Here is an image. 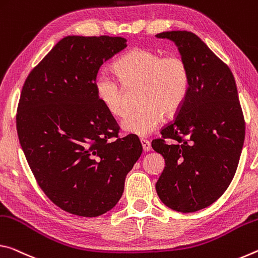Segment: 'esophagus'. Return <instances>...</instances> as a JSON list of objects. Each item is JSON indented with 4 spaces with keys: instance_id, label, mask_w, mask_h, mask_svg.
<instances>
[{
    "instance_id": "34e87169",
    "label": "esophagus",
    "mask_w": 258,
    "mask_h": 258,
    "mask_svg": "<svg viewBox=\"0 0 258 258\" xmlns=\"http://www.w3.org/2000/svg\"><path fill=\"white\" fill-rule=\"evenodd\" d=\"M141 143L143 145V150H144V152L151 151V143L147 141V139H141Z\"/></svg>"
}]
</instances>
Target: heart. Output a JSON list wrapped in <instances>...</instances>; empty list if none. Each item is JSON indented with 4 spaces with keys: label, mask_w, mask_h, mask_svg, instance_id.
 <instances>
[{
    "label": "heart",
    "mask_w": 258,
    "mask_h": 258,
    "mask_svg": "<svg viewBox=\"0 0 258 258\" xmlns=\"http://www.w3.org/2000/svg\"><path fill=\"white\" fill-rule=\"evenodd\" d=\"M120 80L109 73H99L95 80L98 100L111 115L124 114L123 84L143 83L139 104L121 121L125 134L149 136L161 123L163 115H172L183 106L189 90V71L186 61L177 54L162 56L155 50L135 48L114 64Z\"/></svg>",
    "instance_id": "obj_1"
}]
</instances>
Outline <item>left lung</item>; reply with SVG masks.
Wrapping results in <instances>:
<instances>
[{
	"instance_id": "left-lung-1",
	"label": "left lung",
	"mask_w": 258,
	"mask_h": 258,
	"mask_svg": "<svg viewBox=\"0 0 258 258\" xmlns=\"http://www.w3.org/2000/svg\"><path fill=\"white\" fill-rule=\"evenodd\" d=\"M178 46L189 71V90L175 120L152 147L166 167L155 184L164 205L193 213L214 204L226 191L238 168L244 119L231 70L196 34L155 35Z\"/></svg>"
}]
</instances>
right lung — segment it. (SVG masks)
<instances>
[{"label":"right lung","mask_w":258,"mask_h":258,"mask_svg":"<svg viewBox=\"0 0 258 258\" xmlns=\"http://www.w3.org/2000/svg\"><path fill=\"white\" fill-rule=\"evenodd\" d=\"M125 46L119 36H66L20 94L17 133L29 168L45 196L78 216L97 217L117 204L143 151L137 136L119 138L95 92L100 66Z\"/></svg>","instance_id":"add662e5"}]
</instances>
